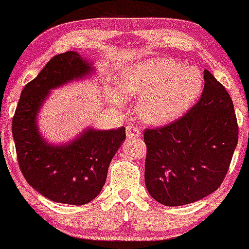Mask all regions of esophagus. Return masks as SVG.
Instances as JSON below:
<instances>
[{"label": "esophagus", "instance_id": "1", "mask_svg": "<svg viewBox=\"0 0 249 249\" xmlns=\"http://www.w3.org/2000/svg\"><path fill=\"white\" fill-rule=\"evenodd\" d=\"M126 136L127 138H138L142 136V131L137 127L128 126L126 127Z\"/></svg>", "mask_w": 249, "mask_h": 249}]
</instances>
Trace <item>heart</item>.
Listing matches in <instances>:
<instances>
[{
  "instance_id": "b5f03b06",
  "label": "heart",
  "mask_w": 249,
  "mask_h": 249,
  "mask_svg": "<svg viewBox=\"0 0 249 249\" xmlns=\"http://www.w3.org/2000/svg\"><path fill=\"white\" fill-rule=\"evenodd\" d=\"M204 76L196 67L170 57L134 62L123 71L121 88L111 90L113 105L123 107L138 98L136 112L150 125H165L184 116L204 90Z\"/></svg>"
}]
</instances>
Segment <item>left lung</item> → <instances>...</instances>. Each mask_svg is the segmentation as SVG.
Returning <instances> with one entry per match:
<instances>
[{
	"label": "left lung",
	"instance_id": "left-lung-1",
	"mask_svg": "<svg viewBox=\"0 0 249 249\" xmlns=\"http://www.w3.org/2000/svg\"><path fill=\"white\" fill-rule=\"evenodd\" d=\"M199 102L178 121L144 133L145 185L165 206L210 196L224 181L238 144L232 98L208 70Z\"/></svg>",
	"mask_w": 249,
	"mask_h": 249
}]
</instances>
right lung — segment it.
Masks as SVG:
<instances>
[{
    "instance_id": "1",
    "label": "right lung",
    "mask_w": 249,
    "mask_h": 249,
    "mask_svg": "<svg viewBox=\"0 0 249 249\" xmlns=\"http://www.w3.org/2000/svg\"><path fill=\"white\" fill-rule=\"evenodd\" d=\"M93 72L92 63L76 51L53 57L22 90L14 115L13 137L22 174L31 187L55 202L81 206L95 199L125 141L124 126L87 127L64 144H51L39 131L37 117L51 90Z\"/></svg>"
}]
</instances>
